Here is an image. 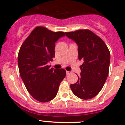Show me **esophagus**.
I'll list each match as a JSON object with an SVG mask.
<instances>
[{
	"mask_svg": "<svg viewBox=\"0 0 125 125\" xmlns=\"http://www.w3.org/2000/svg\"><path fill=\"white\" fill-rule=\"evenodd\" d=\"M70 73H71V72H70L69 71H66V75H69L70 74Z\"/></svg>",
	"mask_w": 125,
	"mask_h": 125,
	"instance_id": "esophagus-1",
	"label": "esophagus"
}]
</instances>
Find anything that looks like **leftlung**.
I'll return each instance as SVG.
<instances>
[{
  "instance_id": "obj_1",
  "label": "left lung",
  "mask_w": 125,
  "mask_h": 125,
  "mask_svg": "<svg viewBox=\"0 0 125 125\" xmlns=\"http://www.w3.org/2000/svg\"><path fill=\"white\" fill-rule=\"evenodd\" d=\"M77 43L79 59L83 60L80 76L70 85L72 92L83 100L93 98L101 90L109 73L110 52L102 40L88 30L65 32Z\"/></svg>"
}]
</instances>
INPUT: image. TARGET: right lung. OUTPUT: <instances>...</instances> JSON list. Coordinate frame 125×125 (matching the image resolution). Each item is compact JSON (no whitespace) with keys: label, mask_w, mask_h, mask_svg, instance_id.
Instances as JSON below:
<instances>
[{"label":"right lung","mask_w":125,"mask_h":125,"mask_svg":"<svg viewBox=\"0 0 125 125\" xmlns=\"http://www.w3.org/2000/svg\"><path fill=\"white\" fill-rule=\"evenodd\" d=\"M63 36V32H53L43 27H37L20 49V74L28 93L41 103L56 97L60 83L66 74L64 69L56 70L48 65L55 57V42Z\"/></svg>","instance_id":"right-lung-1"}]
</instances>
